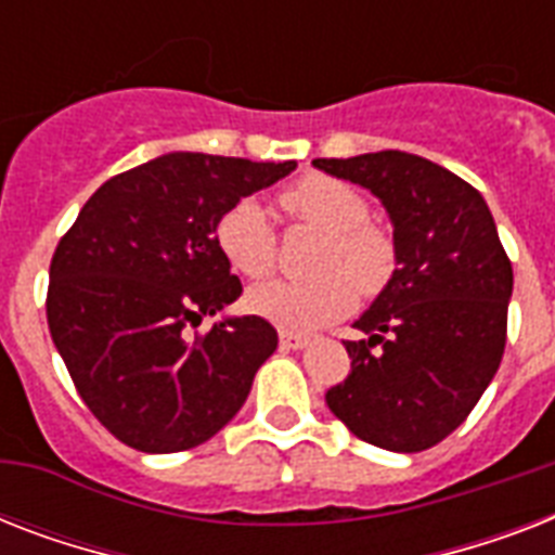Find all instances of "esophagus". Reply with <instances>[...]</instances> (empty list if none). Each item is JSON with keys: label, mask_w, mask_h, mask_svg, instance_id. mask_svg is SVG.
<instances>
[{"label": "esophagus", "mask_w": 555, "mask_h": 555, "mask_svg": "<svg viewBox=\"0 0 555 555\" xmlns=\"http://www.w3.org/2000/svg\"><path fill=\"white\" fill-rule=\"evenodd\" d=\"M279 343H282V348H287V351H299V348H305L311 339L302 337V334H291V331H282L279 334Z\"/></svg>", "instance_id": "1"}]
</instances>
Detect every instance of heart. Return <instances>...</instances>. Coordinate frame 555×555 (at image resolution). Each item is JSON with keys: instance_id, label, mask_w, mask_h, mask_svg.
Here are the masks:
<instances>
[{"instance_id": "1", "label": "heart", "mask_w": 555, "mask_h": 555, "mask_svg": "<svg viewBox=\"0 0 555 555\" xmlns=\"http://www.w3.org/2000/svg\"><path fill=\"white\" fill-rule=\"evenodd\" d=\"M287 216L328 235L311 282L270 279L247 294V308L291 334H311L354 308V287L379 294L395 273V244L369 221V201L328 176H308L282 195ZM216 244L227 264L247 279L268 276L276 264V230L256 198H238L221 212Z\"/></svg>"}]
</instances>
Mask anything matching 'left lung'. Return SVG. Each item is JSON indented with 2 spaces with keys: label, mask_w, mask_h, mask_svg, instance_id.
Wrapping results in <instances>:
<instances>
[{
  "label": "left lung",
  "mask_w": 555,
  "mask_h": 555,
  "mask_svg": "<svg viewBox=\"0 0 555 555\" xmlns=\"http://www.w3.org/2000/svg\"><path fill=\"white\" fill-rule=\"evenodd\" d=\"M377 195L395 227L397 270L354 322L351 374L325 403L357 438L423 452L466 421L507 343L513 264L487 201L455 172L409 152L317 158Z\"/></svg>",
  "instance_id": "obj_1"
}]
</instances>
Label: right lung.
Instances as JSON below:
<instances>
[{
  "mask_svg": "<svg viewBox=\"0 0 555 555\" xmlns=\"http://www.w3.org/2000/svg\"><path fill=\"white\" fill-rule=\"evenodd\" d=\"M294 169L169 152L108 178L60 238L51 339L82 403L126 447H198L244 405L276 328L261 317H224L204 337L186 328L242 296L216 244L221 212Z\"/></svg>",
  "mask_w": 555,
  "mask_h": 555,
  "instance_id": "right-lung-1",
  "label": "right lung"
}]
</instances>
